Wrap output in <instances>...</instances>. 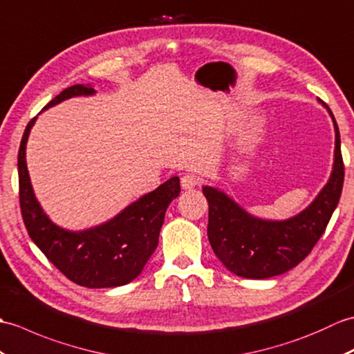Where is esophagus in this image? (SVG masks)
<instances>
[{
	"label": "esophagus",
	"instance_id": "1",
	"mask_svg": "<svg viewBox=\"0 0 354 354\" xmlns=\"http://www.w3.org/2000/svg\"><path fill=\"white\" fill-rule=\"evenodd\" d=\"M180 183H182L183 189H194V187L200 183V178L194 174H185Z\"/></svg>",
	"mask_w": 354,
	"mask_h": 354
}]
</instances>
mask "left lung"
<instances>
[{
  "mask_svg": "<svg viewBox=\"0 0 354 354\" xmlns=\"http://www.w3.org/2000/svg\"><path fill=\"white\" fill-rule=\"evenodd\" d=\"M324 107L335 125L333 171L317 198L298 215L285 221L256 218L223 191L203 187L209 203L207 236L212 250L236 276L268 279L294 268L310 253L330 221L342 192L344 162L339 129L330 109Z\"/></svg>",
  "mask_w": 354,
  "mask_h": 354,
  "instance_id": "1",
  "label": "left lung"
}]
</instances>
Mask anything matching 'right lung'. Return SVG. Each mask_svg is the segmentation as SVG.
Segmentation results:
<instances>
[{"label":"right lung","mask_w":354,"mask_h":354,"mask_svg":"<svg viewBox=\"0 0 354 354\" xmlns=\"http://www.w3.org/2000/svg\"><path fill=\"white\" fill-rule=\"evenodd\" d=\"M93 93L95 91L89 84H74L51 100L42 112L68 98ZM36 120L37 116L27 124L18 153L21 214L31 241L77 285L115 288L130 283L142 272L159 243L165 212L180 194V178L171 177L104 224L82 232L62 229L46 216L30 182L26 147Z\"/></svg>","instance_id":"right-lung-1"}]
</instances>
